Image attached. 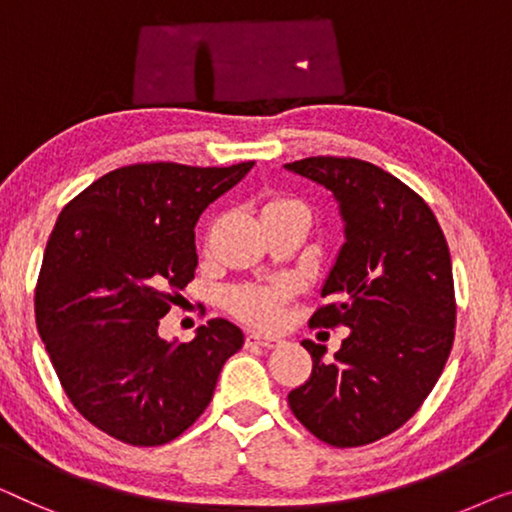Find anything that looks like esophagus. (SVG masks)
I'll return each mask as SVG.
<instances>
[{"mask_svg":"<svg viewBox=\"0 0 512 512\" xmlns=\"http://www.w3.org/2000/svg\"><path fill=\"white\" fill-rule=\"evenodd\" d=\"M246 343L248 345H259V348H278L280 343V338L278 336H266V334H257V331H248L246 334Z\"/></svg>","mask_w":512,"mask_h":512,"instance_id":"esophagus-1","label":"esophagus"}]
</instances>
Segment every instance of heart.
<instances>
[{
    "mask_svg": "<svg viewBox=\"0 0 512 512\" xmlns=\"http://www.w3.org/2000/svg\"><path fill=\"white\" fill-rule=\"evenodd\" d=\"M285 211H299L308 215L306 206L294 197H273L262 206V215ZM283 301L285 290L280 285H246L232 292L229 306L239 318L253 322V325L271 327L283 315Z\"/></svg>",
    "mask_w": 512,
    "mask_h": 512,
    "instance_id": "b5f03b06",
    "label": "heart"
}]
</instances>
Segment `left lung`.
<instances>
[{
	"label": "left lung",
	"instance_id": "left-lung-1",
	"mask_svg": "<svg viewBox=\"0 0 512 512\" xmlns=\"http://www.w3.org/2000/svg\"><path fill=\"white\" fill-rule=\"evenodd\" d=\"M287 171L325 185L338 201L345 243L322 285L331 304L313 327H350L334 362L301 341L313 371L287 394L297 420L334 448L369 445L417 413L455 341L448 241L420 194L355 157H306Z\"/></svg>",
	"mask_w": 512,
	"mask_h": 512
}]
</instances>
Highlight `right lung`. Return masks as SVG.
I'll list each match as a JSON object with an SVG mask.
<instances>
[{
	"instance_id": "add662e5",
	"label": "right lung",
	"mask_w": 512,
	"mask_h": 512,
	"mask_svg": "<svg viewBox=\"0 0 512 512\" xmlns=\"http://www.w3.org/2000/svg\"><path fill=\"white\" fill-rule=\"evenodd\" d=\"M255 162L120 167L62 208L43 255L34 313L69 401L129 445H164L213 399L243 331L215 318L190 343L157 336L194 278V225Z\"/></svg>"
}]
</instances>
